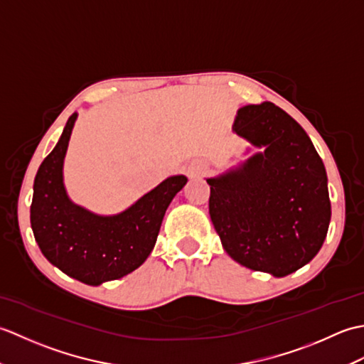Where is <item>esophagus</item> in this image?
Returning <instances> with one entry per match:
<instances>
[{
    "mask_svg": "<svg viewBox=\"0 0 364 364\" xmlns=\"http://www.w3.org/2000/svg\"><path fill=\"white\" fill-rule=\"evenodd\" d=\"M205 170H206V166H205V164H198V166H196L194 168L189 170V175H191V176H198V175L205 173Z\"/></svg>",
    "mask_w": 364,
    "mask_h": 364,
    "instance_id": "1",
    "label": "esophagus"
}]
</instances>
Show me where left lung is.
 <instances>
[{
  "label": "left lung",
  "instance_id": "8db88e82",
  "mask_svg": "<svg viewBox=\"0 0 364 364\" xmlns=\"http://www.w3.org/2000/svg\"><path fill=\"white\" fill-rule=\"evenodd\" d=\"M233 131L264 151L208 178L213 225L239 264L289 275L326 241L331 218L326 167L305 129L270 102L237 109Z\"/></svg>",
  "mask_w": 364,
  "mask_h": 364
}]
</instances>
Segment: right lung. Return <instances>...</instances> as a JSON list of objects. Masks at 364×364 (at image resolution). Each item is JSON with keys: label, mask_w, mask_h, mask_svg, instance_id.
<instances>
[{"label": "right lung", "mask_w": 364, "mask_h": 364, "mask_svg": "<svg viewBox=\"0 0 364 364\" xmlns=\"http://www.w3.org/2000/svg\"><path fill=\"white\" fill-rule=\"evenodd\" d=\"M78 114L43 159L34 180L31 228L43 257L68 277L90 286L117 280L149 258L166 210L188 178L168 176L149 194L114 215L75 205L64 186V158Z\"/></svg>", "instance_id": "right-lung-1"}]
</instances>
